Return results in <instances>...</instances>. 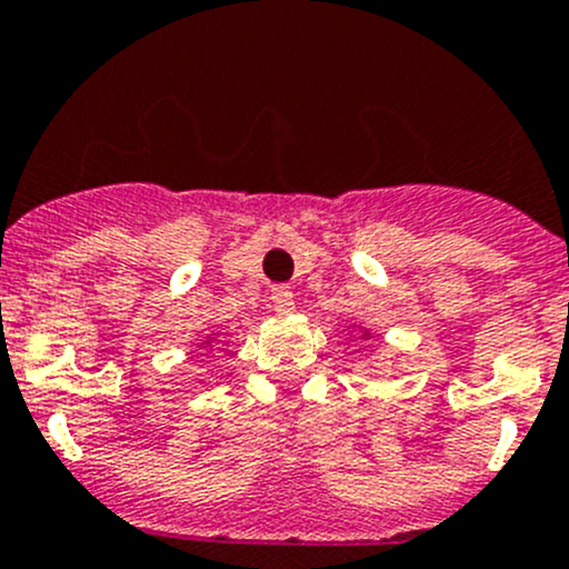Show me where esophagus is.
Returning <instances> with one entry per match:
<instances>
[{"instance_id": "obj_1", "label": "esophagus", "mask_w": 569, "mask_h": 569, "mask_svg": "<svg viewBox=\"0 0 569 569\" xmlns=\"http://www.w3.org/2000/svg\"><path fill=\"white\" fill-rule=\"evenodd\" d=\"M272 305L280 316L295 313V291L289 286H274L272 289Z\"/></svg>"}]
</instances>
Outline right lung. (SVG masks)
Masks as SVG:
<instances>
[{"instance_id": "right-lung-1", "label": "right lung", "mask_w": 569, "mask_h": 569, "mask_svg": "<svg viewBox=\"0 0 569 569\" xmlns=\"http://www.w3.org/2000/svg\"><path fill=\"white\" fill-rule=\"evenodd\" d=\"M207 343H209V340H207Z\"/></svg>"}]
</instances>
